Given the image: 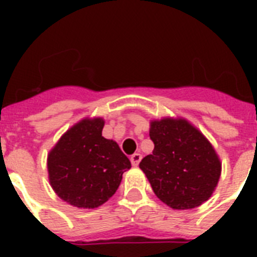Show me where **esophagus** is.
<instances>
[{"mask_svg": "<svg viewBox=\"0 0 257 257\" xmlns=\"http://www.w3.org/2000/svg\"><path fill=\"white\" fill-rule=\"evenodd\" d=\"M141 159H143V155H141V153H133L132 156H131V163H132L133 167H137V165L140 164Z\"/></svg>", "mask_w": 257, "mask_h": 257, "instance_id": "esophagus-1", "label": "esophagus"}]
</instances>
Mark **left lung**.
<instances>
[{
  "label": "left lung",
  "mask_w": 257,
  "mask_h": 257,
  "mask_svg": "<svg viewBox=\"0 0 257 257\" xmlns=\"http://www.w3.org/2000/svg\"><path fill=\"white\" fill-rule=\"evenodd\" d=\"M155 144L140 168L153 192L173 209H191L207 201L220 179L221 164L211 143L185 120L151 122Z\"/></svg>",
  "instance_id": "8db88e82"
}]
</instances>
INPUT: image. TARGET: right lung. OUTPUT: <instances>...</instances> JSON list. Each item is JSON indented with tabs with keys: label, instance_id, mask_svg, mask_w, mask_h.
Segmentation results:
<instances>
[{
	"label": "right lung",
	"instance_id": "1",
	"mask_svg": "<svg viewBox=\"0 0 257 257\" xmlns=\"http://www.w3.org/2000/svg\"><path fill=\"white\" fill-rule=\"evenodd\" d=\"M104 120H82L60 139L48 157L49 180L64 201L97 208L110 199L131 161L113 140L102 137Z\"/></svg>",
	"mask_w": 257,
	"mask_h": 257
}]
</instances>
